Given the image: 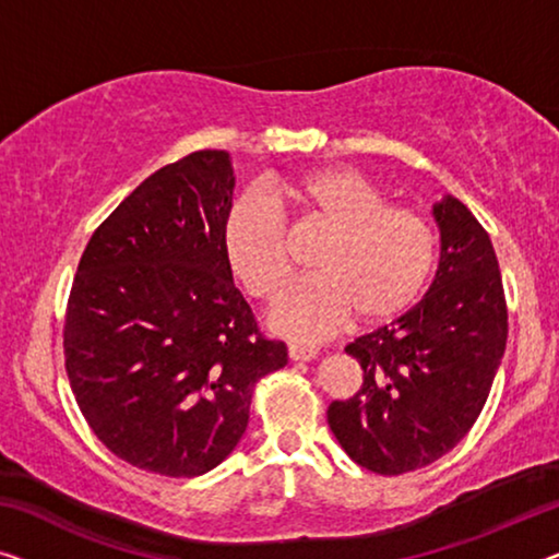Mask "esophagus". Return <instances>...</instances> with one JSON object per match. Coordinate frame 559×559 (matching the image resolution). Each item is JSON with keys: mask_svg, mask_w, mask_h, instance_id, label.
Wrapping results in <instances>:
<instances>
[{"mask_svg": "<svg viewBox=\"0 0 559 559\" xmlns=\"http://www.w3.org/2000/svg\"><path fill=\"white\" fill-rule=\"evenodd\" d=\"M316 356H319V352H316V348L296 346V344L288 346V359H290V361H313Z\"/></svg>", "mask_w": 559, "mask_h": 559, "instance_id": "34e87169", "label": "esophagus"}]
</instances>
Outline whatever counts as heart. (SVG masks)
Returning <instances> with one entry per match:
<instances>
[{"instance_id": "1", "label": "heart", "mask_w": 559, "mask_h": 559, "mask_svg": "<svg viewBox=\"0 0 559 559\" xmlns=\"http://www.w3.org/2000/svg\"><path fill=\"white\" fill-rule=\"evenodd\" d=\"M278 213L326 230L311 271L278 296L271 326L319 341L352 319L377 326L404 313L427 286L437 233L412 207L391 205L384 190L348 168H319L278 182L271 198L230 205L223 248L248 294L271 301L290 273L288 233Z\"/></svg>"}]
</instances>
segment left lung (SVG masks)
Masks as SVG:
<instances>
[{
    "mask_svg": "<svg viewBox=\"0 0 559 559\" xmlns=\"http://www.w3.org/2000/svg\"><path fill=\"white\" fill-rule=\"evenodd\" d=\"M431 213L441 236L435 281L404 316L346 346L364 384L329 406L344 452L386 477L421 469L460 444L507 344L504 288L487 230L452 195Z\"/></svg>",
    "mask_w": 559,
    "mask_h": 559,
    "instance_id": "left-lung-1",
    "label": "left lung"
}]
</instances>
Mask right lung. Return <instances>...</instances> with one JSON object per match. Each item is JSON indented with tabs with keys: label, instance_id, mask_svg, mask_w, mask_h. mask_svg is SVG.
Returning <instances> with one entry per match:
<instances>
[{
	"label": "right lung",
	"instance_id": "add662e5",
	"mask_svg": "<svg viewBox=\"0 0 559 559\" xmlns=\"http://www.w3.org/2000/svg\"><path fill=\"white\" fill-rule=\"evenodd\" d=\"M230 155L198 150L145 178L80 258L64 369L95 437L138 469L198 477L236 449L258 379L288 364L233 286Z\"/></svg>",
	"mask_w": 559,
	"mask_h": 559
}]
</instances>
